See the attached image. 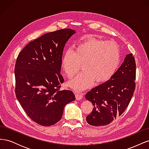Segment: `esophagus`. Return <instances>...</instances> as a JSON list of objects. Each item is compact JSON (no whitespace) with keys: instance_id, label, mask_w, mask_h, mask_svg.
Wrapping results in <instances>:
<instances>
[{"instance_id":"34e87169","label":"esophagus","mask_w":149,"mask_h":149,"mask_svg":"<svg viewBox=\"0 0 149 149\" xmlns=\"http://www.w3.org/2000/svg\"><path fill=\"white\" fill-rule=\"evenodd\" d=\"M75 96L76 100H81L83 99V94L81 93H75Z\"/></svg>"}]
</instances>
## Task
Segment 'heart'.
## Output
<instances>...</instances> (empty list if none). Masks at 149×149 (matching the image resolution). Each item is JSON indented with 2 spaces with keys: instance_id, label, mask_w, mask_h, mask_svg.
<instances>
[{
  "instance_id": "b5f03b06",
  "label": "heart",
  "mask_w": 149,
  "mask_h": 149,
  "mask_svg": "<svg viewBox=\"0 0 149 149\" xmlns=\"http://www.w3.org/2000/svg\"><path fill=\"white\" fill-rule=\"evenodd\" d=\"M120 59V49L115 42L86 38L75 47L68 49L62 60V67L69 78L81 69L83 71L70 80L71 88L81 91L96 84L104 83L114 75Z\"/></svg>"
}]
</instances>
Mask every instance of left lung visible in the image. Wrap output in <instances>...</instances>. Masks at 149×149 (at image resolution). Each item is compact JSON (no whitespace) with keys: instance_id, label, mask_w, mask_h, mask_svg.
Instances as JSON below:
<instances>
[{"instance_id":"8db88e82","label":"left lung","mask_w":149,"mask_h":149,"mask_svg":"<svg viewBox=\"0 0 149 149\" xmlns=\"http://www.w3.org/2000/svg\"><path fill=\"white\" fill-rule=\"evenodd\" d=\"M136 74V61L132 54L129 53L110 79L86 93V99L94 107L86 117L89 125H106L121 116L133 96Z\"/></svg>"}]
</instances>
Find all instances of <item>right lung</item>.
<instances>
[{"mask_svg":"<svg viewBox=\"0 0 149 149\" xmlns=\"http://www.w3.org/2000/svg\"><path fill=\"white\" fill-rule=\"evenodd\" d=\"M75 30L61 29L44 34L19 53L15 66V95L33 121L50 126L59 121L65 106L75 100L70 90L60 91L63 52Z\"/></svg>","mask_w":149,"mask_h":149,"instance_id":"obj_1","label":"right lung"}]
</instances>
